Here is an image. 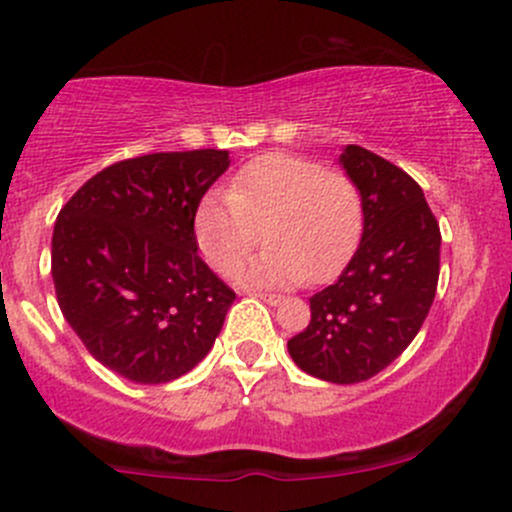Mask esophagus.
Returning a JSON list of instances; mask_svg holds the SVG:
<instances>
[{
	"instance_id": "34e87169",
	"label": "esophagus",
	"mask_w": 512,
	"mask_h": 512,
	"mask_svg": "<svg viewBox=\"0 0 512 512\" xmlns=\"http://www.w3.org/2000/svg\"><path fill=\"white\" fill-rule=\"evenodd\" d=\"M252 297L267 301V304H272V306L282 304V301H284V297H279V294H267V292H255V294H252Z\"/></svg>"
}]
</instances>
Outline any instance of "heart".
Returning a JSON list of instances; mask_svg holds the SVG:
<instances>
[{
  "mask_svg": "<svg viewBox=\"0 0 512 512\" xmlns=\"http://www.w3.org/2000/svg\"><path fill=\"white\" fill-rule=\"evenodd\" d=\"M196 240L220 274H233L260 240L267 250L240 270L247 284H319L341 270L363 233V196L346 171L270 152L242 164L225 196L203 198Z\"/></svg>",
  "mask_w": 512,
  "mask_h": 512,
  "instance_id": "1",
  "label": "heart"
}]
</instances>
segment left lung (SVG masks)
I'll use <instances>...</instances> for the list:
<instances>
[{
  "mask_svg": "<svg viewBox=\"0 0 512 512\" xmlns=\"http://www.w3.org/2000/svg\"><path fill=\"white\" fill-rule=\"evenodd\" d=\"M341 164L363 196V240L341 277L309 299V326L287 346L309 375L351 385L400 358L422 328L437 294L441 233L400 166L358 144Z\"/></svg>",
  "mask_w": 512,
  "mask_h": 512,
  "instance_id": "1",
  "label": "left lung"
}]
</instances>
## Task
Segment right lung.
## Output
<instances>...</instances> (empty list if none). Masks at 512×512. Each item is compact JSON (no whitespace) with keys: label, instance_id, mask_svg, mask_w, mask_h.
<instances>
[{"label":"right lung","instance_id":"right-lung-1","mask_svg":"<svg viewBox=\"0 0 512 512\" xmlns=\"http://www.w3.org/2000/svg\"><path fill=\"white\" fill-rule=\"evenodd\" d=\"M225 149L154 152L98 171L61 208L51 274L63 316L105 368L142 385L211 351L235 292L198 257L193 218Z\"/></svg>","mask_w":512,"mask_h":512}]
</instances>
